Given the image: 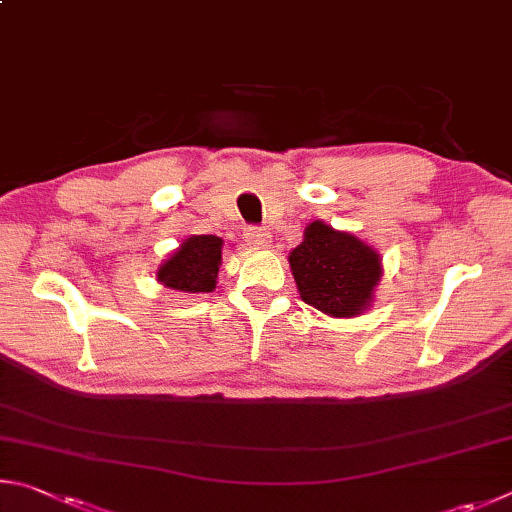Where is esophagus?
I'll return each mask as SVG.
<instances>
[{
    "instance_id": "34e87169",
    "label": "esophagus",
    "mask_w": 512,
    "mask_h": 512,
    "mask_svg": "<svg viewBox=\"0 0 512 512\" xmlns=\"http://www.w3.org/2000/svg\"><path fill=\"white\" fill-rule=\"evenodd\" d=\"M242 236H245L247 245L254 247V249L267 247V242H270V236H267V231L261 229V227H247L245 233H242Z\"/></svg>"
}]
</instances>
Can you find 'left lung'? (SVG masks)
Masks as SVG:
<instances>
[{
  "label": "left lung",
  "mask_w": 512,
  "mask_h": 512,
  "mask_svg": "<svg viewBox=\"0 0 512 512\" xmlns=\"http://www.w3.org/2000/svg\"><path fill=\"white\" fill-rule=\"evenodd\" d=\"M301 299L330 317H355L371 306L382 258L353 233L315 220L288 256Z\"/></svg>",
  "instance_id": "1"
}]
</instances>
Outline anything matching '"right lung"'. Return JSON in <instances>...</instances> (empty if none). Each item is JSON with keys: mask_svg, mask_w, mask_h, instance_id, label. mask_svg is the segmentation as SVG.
<instances>
[{"mask_svg": "<svg viewBox=\"0 0 512 512\" xmlns=\"http://www.w3.org/2000/svg\"><path fill=\"white\" fill-rule=\"evenodd\" d=\"M222 265V238L191 236L182 240L157 270V281L170 290L213 292Z\"/></svg>", "mask_w": 512, "mask_h": 512, "instance_id": "obj_1", "label": "right lung"}]
</instances>
